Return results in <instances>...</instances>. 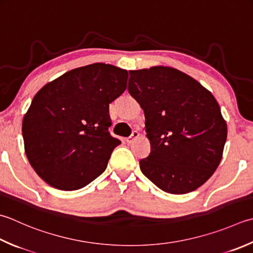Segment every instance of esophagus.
Wrapping results in <instances>:
<instances>
[{"label":"esophagus","mask_w":253,"mask_h":253,"mask_svg":"<svg viewBox=\"0 0 253 253\" xmlns=\"http://www.w3.org/2000/svg\"><path fill=\"white\" fill-rule=\"evenodd\" d=\"M138 137H139V133H138V131H132L131 136L128 137L127 139H126V141H127V143H131V142H133V140L137 139Z\"/></svg>","instance_id":"1"}]
</instances>
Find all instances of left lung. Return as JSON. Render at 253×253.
Segmentation results:
<instances>
[{"label":"left lung","instance_id":"8db88e82","mask_svg":"<svg viewBox=\"0 0 253 253\" xmlns=\"http://www.w3.org/2000/svg\"><path fill=\"white\" fill-rule=\"evenodd\" d=\"M128 92L145 113L150 155L140 170L170 194H186L214 174L227 139V124L214 95L177 69L129 71Z\"/></svg>","mask_w":253,"mask_h":253}]
</instances>
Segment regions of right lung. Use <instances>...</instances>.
Wrapping results in <instances>:
<instances>
[{"label":"right lung","mask_w":253,"mask_h":253,"mask_svg":"<svg viewBox=\"0 0 253 253\" xmlns=\"http://www.w3.org/2000/svg\"><path fill=\"white\" fill-rule=\"evenodd\" d=\"M128 72L112 64L73 69L47 83L24 115L26 157L54 189H82L102 174L121 141L110 135V104L127 86Z\"/></svg>","instance_id":"1"}]
</instances>
